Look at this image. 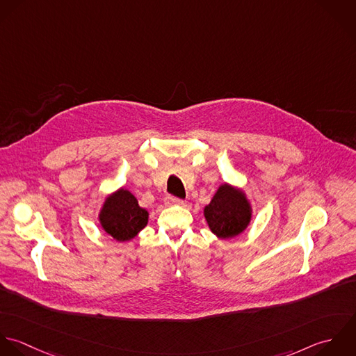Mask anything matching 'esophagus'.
<instances>
[{
  "mask_svg": "<svg viewBox=\"0 0 356 356\" xmlns=\"http://www.w3.org/2000/svg\"><path fill=\"white\" fill-rule=\"evenodd\" d=\"M165 205L166 207H172V205H184V201L177 198V197H173V195H168L165 198Z\"/></svg>",
  "mask_w": 356,
  "mask_h": 356,
  "instance_id": "1",
  "label": "esophagus"
}]
</instances>
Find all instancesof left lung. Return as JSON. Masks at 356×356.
<instances>
[{"label": "left lung", "instance_id": "left-lung-1", "mask_svg": "<svg viewBox=\"0 0 356 356\" xmlns=\"http://www.w3.org/2000/svg\"><path fill=\"white\" fill-rule=\"evenodd\" d=\"M205 218L217 236L232 238L248 227L250 221V205L243 193L224 184L205 208Z\"/></svg>", "mask_w": 356, "mask_h": 356}]
</instances>
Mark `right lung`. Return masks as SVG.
<instances>
[{
    "instance_id": "right-lung-1",
    "label": "right lung",
    "mask_w": 356,
    "mask_h": 356,
    "mask_svg": "<svg viewBox=\"0 0 356 356\" xmlns=\"http://www.w3.org/2000/svg\"><path fill=\"white\" fill-rule=\"evenodd\" d=\"M148 212L138 204V200L128 190H118L107 198L100 222L107 234L117 241H129L147 225Z\"/></svg>"
}]
</instances>
